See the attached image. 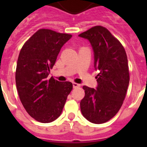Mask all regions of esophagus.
<instances>
[{"mask_svg": "<svg viewBox=\"0 0 147 147\" xmlns=\"http://www.w3.org/2000/svg\"><path fill=\"white\" fill-rule=\"evenodd\" d=\"M80 84H77V83H75V82L73 83V88H80Z\"/></svg>", "mask_w": 147, "mask_h": 147, "instance_id": "34e87169", "label": "esophagus"}]
</instances>
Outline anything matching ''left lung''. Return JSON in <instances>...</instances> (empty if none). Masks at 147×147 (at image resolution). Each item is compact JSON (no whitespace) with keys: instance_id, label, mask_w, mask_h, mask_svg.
Masks as SVG:
<instances>
[{"instance_id":"obj_1","label":"left lung","mask_w":147,"mask_h":147,"mask_svg":"<svg viewBox=\"0 0 147 147\" xmlns=\"http://www.w3.org/2000/svg\"><path fill=\"white\" fill-rule=\"evenodd\" d=\"M88 39L94 52L98 70L96 90L83 86L85 97L80 108L83 116L93 124H103L114 117L121 107L129 82L125 49L109 30L96 26L79 35Z\"/></svg>"}]
</instances>
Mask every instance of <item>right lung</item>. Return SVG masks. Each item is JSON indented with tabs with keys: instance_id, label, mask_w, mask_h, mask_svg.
I'll return each mask as SVG.
<instances>
[{
	"instance_id": "add662e5",
	"label": "right lung",
	"mask_w": 147,
	"mask_h": 147,
	"mask_svg": "<svg viewBox=\"0 0 147 147\" xmlns=\"http://www.w3.org/2000/svg\"><path fill=\"white\" fill-rule=\"evenodd\" d=\"M71 37L40 28L24 43L18 56L15 82L20 102L30 116L41 123L59 117L73 89L70 82L49 79L61 48Z\"/></svg>"
}]
</instances>
